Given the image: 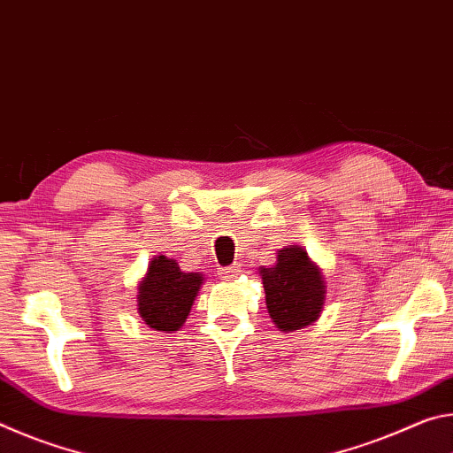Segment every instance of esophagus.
<instances>
[{
  "label": "esophagus",
  "instance_id": "1",
  "mask_svg": "<svg viewBox=\"0 0 453 453\" xmlns=\"http://www.w3.org/2000/svg\"><path fill=\"white\" fill-rule=\"evenodd\" d=\"M219 273L224 275L226 280H229V278H237V275L242 273V265H240V264H232V265H227V267H221Z\"/></svg>",
  "mask_w": 453,
  "mask_h": 453
}]
</instances>
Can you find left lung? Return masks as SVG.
Masks as SVG:
<instances>
[{"instance_id": "8db88e82", "label": "left lung", "mask_w": 453, "mask_h": 453, "mask_svg": "<svg viewBox=\"0 0 453 453\" xmlns=\"http://www.w3.org/2000/svg\"><path fill=\"white\" fill-rule=\"evenodd\" d=\"M265 308L280 332H296L316 321L326 303V278L302 245H286L272 267H259Z\"/></svg>"}]
</instances>
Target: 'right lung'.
I'll return each mask as SVG.
<instances>
[{"label":"right lung","instance_id":"1","mask_svg":"<svg viewBox=\"0 0 453 453\" xmlns=\"http://www.w3.org/2000/svg\"><path fill=\"white\" fill-rule=\"evenodd\" d=\"M203 281L202 272H181L172 257H151L148 272L137 283V313L156 332H178L186 324Z\"/></svg>","mask_w":453,"mask_h":453}]
</instances>
